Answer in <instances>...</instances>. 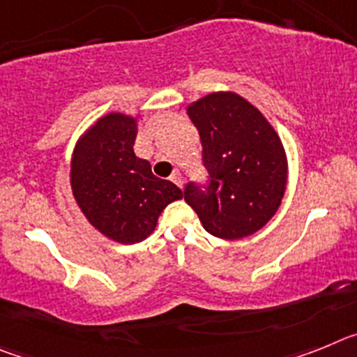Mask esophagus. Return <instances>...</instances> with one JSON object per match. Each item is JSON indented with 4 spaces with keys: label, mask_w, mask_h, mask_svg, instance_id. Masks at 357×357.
<instances>
[{
    "label": "esophagus",
    "mask_w": 357,
    "mask_h": 357,
    "mask_svg": "<svg viewBox=\"0 0 357 357\" xmlns=\"http://www.w3.org/2000/svg\"><path fill=\"white\" fill-rule=\"evenodd\" d=\"M172 182H175L176 185H178V188H182V184H184V176H182V173L181 172H175L172 175Z\"/></svg>",
    "instance_id": "obj_1"
}]
</instances>
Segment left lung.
<instances>
[{"mask_svg": "<svg viewBox=\"0 0 357 357\" xmlns=\"http://www.w3.org/2000/svg\"><path fill=\"white\" fill-rule=\"evenodd\" d=\"M204 148L207 189L188 184L184 198L204 229L220 239H243L263 229L288 185V157L279 134L257 107L218 91L185 107Z\"/></svg>", "mask_w": 357, "mask_h": 357, "instance_id": "obj_1", "label": "left lung"}]
</instances>
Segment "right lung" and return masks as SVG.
Returning <instances> with one entry per match:
<instances>
[{
    "label": "right lung",
    "instance_id": "right-lung-1",
    "mask_svg": "<svg viewBox=\"0 0 357 357\" xmlns=\"http://www.w3.org/2000/svg\"><path fill=\"white\" fill-rule=\"evenodd\" d=\"M139 118L123 112L98 118L71 153L69 182L77 206L100 234L121 245L146 239L160 213L184 197L134 153Z\"/></svg>",
    "mask_w": 357,
    "mask_h": 357
}]
</instances>
